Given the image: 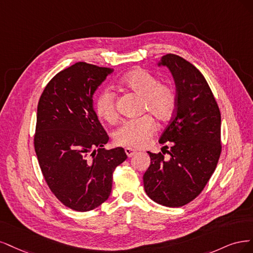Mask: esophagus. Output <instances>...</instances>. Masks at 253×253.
<instances>
[{
  "label": "esophagus",
  "instance_id": "esophagus-1",
  "mask_svg": "<svg viewBox=\"0 0 253 253\" xmlns=\"http://www.w3.org/2000/svg\"><path fill=\"white\" fill-rule=\"evenodd\" d=\"M125 152H126V154H127V157H128V158H131V157L135 156V154L137 153V151H136V150H134V149H132V148H130V147L125 148Z\"/></svg>",
  "mask_w": 253,
  "mask_h": 253
}]
</instances>
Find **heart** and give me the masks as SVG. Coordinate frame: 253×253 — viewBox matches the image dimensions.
<instances>
[{
    "mask_svg": "<svg viewBox=\"0 0 253 253\" xmlns=\"http://www.w3.org/2000/svg\"><path fill=\"white\" fill-rule=\"evenodd\" d=\"M121 85L142 96V111H149L157 119H169L175 109V92L166 84L158 82L157 78L141 68H136L121 79ZM97 115L105 121L113 123L118 119L116 93L106 88L99 93L95 101ZM156 122L152 117L145 115L137 119L127 120L115 132V141L119 145L142 148L148 144L156 131Z\"/></svg>",
    "mask_w": 253,
    "mask_h": 253,
    "instance_id": "b5f03b06",
    "label": "heart"
}]
</instances>
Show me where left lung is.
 <instances>
[{
    "label": "left lung",
    "instance_id": "1",
    "mask_svg": "<svg viewBox=\"0 0 253 253\" xmlns=\"http://www.w3.org/2000/svg\"><path fill=\"white\" fill-rule=\"evenodd\" d=\"M158 66L172 75L176 105L159 141L170 143V157L148 151L151 162L143 175L144 188L156 203L181 207L198 197L214 172L222 150L221 112L207 81L191 63L169 53Z\"/></svg>",
    "mask_w": 253,
    "mask_h": 253
}]
</instances>
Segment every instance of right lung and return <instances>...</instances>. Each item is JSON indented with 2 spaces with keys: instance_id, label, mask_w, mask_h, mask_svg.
<instances>
[{
  "instance_id": "obj_1",
  "label": "right lung",
  "mask_w": 253,
  "mask_h": 253,
  "mask_svg": "<svg viewBox=\"0 0 253 253\" xmlns=\"http://www.w3.org/2000/svg\"><path fill=\"white\" fill-rule=\"evenodd\" d=\"M112 72L76 63L51 79L38 105L35 149L41 170L58 200L81 212L109 198L113 171L127 159L124 148H103L109 137L93 107L95 90Z\"/></svg>"
}]
</instances>
